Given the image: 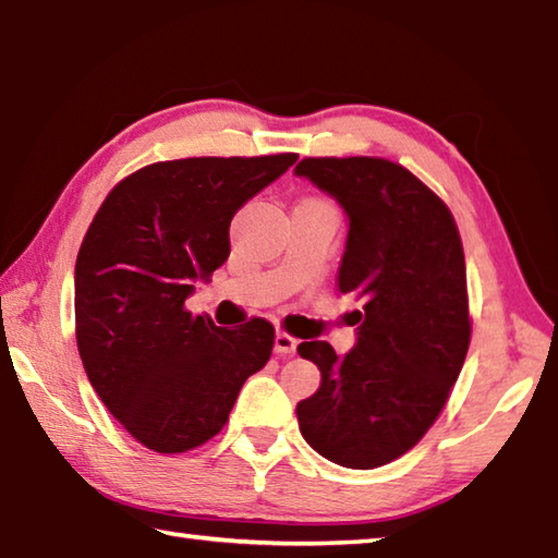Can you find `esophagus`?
I'll return each instance as SVG.
<instances>
[{
  "instance_id": "34e87169",
  "label": "esophagus",
  "mask_w": 558,
  "mask_h": 558,
  "mask_svg": "<svg viewBox=\"0 0 558 558\" xmlns=\"http://www.w3.org/2000/svg\"><path fill=\"white\" fill-rule=\"evenodd\" d=\"M272 349H276L278 354H295L298 339L288 332H276V342H272Z\"/></svg>"
}]
</instances>
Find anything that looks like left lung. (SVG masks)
<instances>
[{
	"instance_id": "left-lung-1",
	"label": "left lung",
	"mask_w": 558,
	"mask_h": 558,
	"mask_svg": "<svg viewBox=\"0 0 558 558\" xmlns=\"http://www.w3.org/2000/svg\"><path fill=\"white\" fill-rule=\"evenodd\" d=\"M349 221L337 288L364 300L339 356L302 342L319 389L300 433L342 468L372 470L418 442L446 405L470 344L465 256L452 214L409 169L379 157H307L295 167Z\"/></svg>"
}]
</instances>
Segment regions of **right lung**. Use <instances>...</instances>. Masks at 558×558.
<instances>
[{"label": "right lung", "instance_id": "add662e5", "mask_svg": "<svg viewBox=\"0 0 558 558\" xmlns=\"http://www.w3.org/2000/svg\"><path fill=\"white\" fill-rule=\"evenodd\" d=\"M298 155L189 157L122 179L75 260V339L88 381L132 438L155 452L204 446L260 372L276 329H239L184 310L196 280L231 253L233 214Z\"/></svg>", "mask_w": 558, "mask_h": 558}]
</instances>
